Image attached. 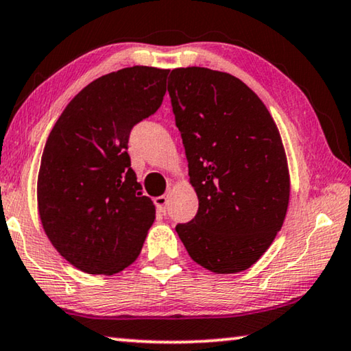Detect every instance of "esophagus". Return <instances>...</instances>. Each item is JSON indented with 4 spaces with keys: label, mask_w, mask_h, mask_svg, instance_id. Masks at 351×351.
<instances>
[{
    "label": "esophagus",
    "mask_w": 351,
    "mask_h": 351,
    "mask_svg": "<svg viewBox=\"0 0 351 351\" xmlns=\"http://www.w3.org/2000/svg\"><path fill=\"white\" fill-rule=\"evenodd\" d=\"M154 202H155V205H157V208H158L160 213L165 215L166 213V206H168V196L155 197Z\"/></svg>",
    "instance_id": "1"
}]
</instances>
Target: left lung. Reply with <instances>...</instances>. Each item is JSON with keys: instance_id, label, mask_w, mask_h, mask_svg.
<instances>
[{"instance_id": "left-lung-1", "label": "left lung", "mask_w": 351, "mask_h": 351, "mask_svg": "<svg viewBox=\"0 0 351 351\" xmlns=\"http://www.w3.org/2000/svg\"><path fill=\"white\" fill-rule=\"evenodd\" d=\"M168 91L199 199L196 217L176 232L202 267L243 272L271 247L288 211L289 168L277 124L255 91L228 73L176 68Z\"/></svg>"}]
</instances>
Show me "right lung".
Returning <instances> with one entry per match:
<instances>
[{
    "mask_svg": "<svg viewBox=\"0 0 351 351\" xmlns=\"http://www.w3.org/2000/svg\"><path fill=\"white\" fill-rule=\"evenodd\" d=\"M169 70L130 66L90 82L57 119L40 162L46 237L79 271L113 275L134 263L155 221L130 168V129L162 106Z\"/></svg>",
    "mask_w": 351,
    "mask_h": 351,
    "instance_id": "obj_1",
    "label": "right lung"
}]
</instances>
